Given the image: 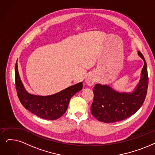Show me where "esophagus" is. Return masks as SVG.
<instances>
[{
  "label": "esophagus",
  "mask_w": 155,
  "mask_h": 155,
  "mask_svg": "<svg viewBox=\"0 0 155 155\" xmlns=\"http://www.w3.org/2000/svg\"><path fill=\"white\" fill-rule=\"evenodd\" d=\"M96 81H97V79H96L94 74H91L87 76V78H86L85 83L88 86H92L94 84V83L96 82Z\"/></svg>",
  "instance_id": "esophagus-1"
}]
</instances>
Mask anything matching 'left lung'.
I'll list each match as a JSON object with an SVG mask.
<instances>
[{"label":"left lung","instance_id":"obj_1","mask_svg":"<svg viewBox=\"0 0 155 155\" xmlns=\"http://www.w3.org/2000/svg\"><path fill=\"white\" fill-rule=\"evenodd\" d=\"M138 54L144 64L139 83L133 92L120 93L109 86L100 84L94 86L91 113L98 121L109 123L124 120L134 114L143 104L148 87V75L144 57L140 51Z\"/></svg>","mask_w":155,"mask_h":155}]
</instances>
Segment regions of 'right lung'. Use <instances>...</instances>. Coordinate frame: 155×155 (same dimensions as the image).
<instances>
[{"instance_id":"1","label":"right lung","mask_w":155,"mask_h":155,"mask_svg":"<svg viewBox=\"0 0 155 155\" xmlns=\"http://www.w3.org/2000/svg\"><path fill=\"white\" fill-rule=\"evenodd\" d=\"M15 84L18 97L25 108L41 118L49 120H57L67 109L71 98L83 88V83L75 85L49 96H39L30 94L25 89L15 65Z\"/></svg>"}]
</instances>
